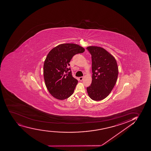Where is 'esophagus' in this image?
Returning <instances> with one entry per match:
<instances>
[{"instance_id":"1","label":"esophagus","mask_w":151,"mask_h":151,"mask_svg":"<svg viewBox=\"0 0 151 151\" xmlns=\"http://www.w3.org/2000/svg\"><path fill=\"white\" fill-rule=\"evenodd\" d=\"M83 76H81L78 78V80H80V81H82V80H83Z\"/></svg>"}]
</instances>
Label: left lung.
Returning a JSON list of instances; mask_svg holds the SVG:
<instances>
[{
  "mask_svg": "<svg viewBox=\"0 0 151 151\" xmlns=\"http://www.w3.org/2000/svg\"><path fill=\"white\" fill-rule=\"evenodd\" d=\"M87 49L92 56V81L87 87L89 97L102 100L109 95L116 83L118 68L116 60L101 47L89 46Z\"/></svg>",
  "mask_w": 151,
  "mask_h": 151,
  "instance_id": "8db88e82",
  "label": "left lung"
}]
</instances>
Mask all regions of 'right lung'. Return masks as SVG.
<instances>
[{"label": "right lung", "instance_id": "obj_1", "mask_svg": "<svg viewBox=\"0 0 151 151\" xmlns=\"http://www.w3.org/2000/svg\"><path fill=\"white\" fill-rule=\"evenodd\" d=\"M85 49L73 43L62 44L49 52L43 66L45 85L51 95L64 100L73 94L78 81L74 78L69 62L76 54L82 53Z\"/></svg>", "mask_w": 151, "mask_h": 151}]
</instances>
